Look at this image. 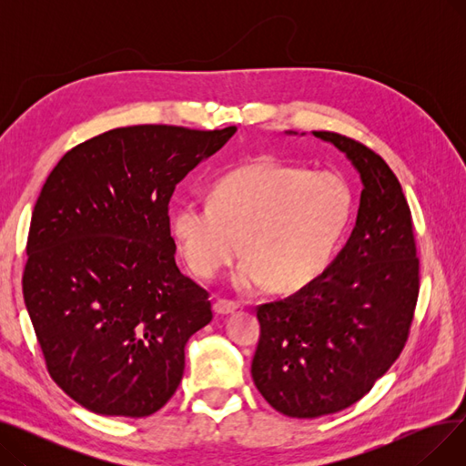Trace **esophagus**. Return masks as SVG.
I'll use <instances>...</instances> for the list:
<instances>
[{
	"label": "esophagus",
	"instance_id": "esophagus-1",
	"mask_svg": "<svg viewBox=\"0 0 466 466\" xmlns=\"http://www.w3.org/2000/svg\"><path fill=\"white\" fill-rule=\"evenodd\" d=\"M238 309V304L232 302V300H225V299H218L215 304H213V311L217 315H228V313H234Z\"/></svg>",
	"mask_w": 466,
	"mask_h": 466
}]
</instances>
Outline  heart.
Returning a JSON list of instances; mask_svg holds the SVG:
<instances>
[{"label":"heart","mask_w":466,"mask_h":466,"mask_svg":"<svg viewBox=\"0 0 466 466\" xmlns=\"http://www.w3.org/2000/svg\"><path fill=\"white\" fill-rule=\"evenodd\" d=\"M350 183L330 171L311 174L276 158H258L218 177L209 202H181L169 230L190 270L215 278L238 255V289L264 283L295 292L330 266L353 217Z\"/></svg>","instance_id":"1"}]
</instances>
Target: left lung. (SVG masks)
Masks as SVG:
<instances>
[{
  "label": "left lung",
  "mask_w": 466,
  "mask_h": 466,
  "mask_svg": "<svg viewBox=\"0 0 466 466\" xmlns=\"http://www.w3.org/2000/svg\"><path fill=\"white\" fill-rule=\"evenodd\" d=\"M311 134L348 157L362 192L355 228L327 272L257 308L253 381L268 404L299 420L346 410L369 393L404 350L420 295L411 213L397 176L351 137Z\"/></svg>",
  "instance_id": "8db88e82"
}]
</instances>
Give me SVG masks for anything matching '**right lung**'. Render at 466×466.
Masks as SVG:
<instances>
[{"mask_svg":"<svg viewBox=\"0 0 466 466\" xmlns=\"http://www.w3.org/2000/svg\"><path fill=\"white\" fill-rule=\"evenodd\" d=\"M115 128L67 151L32 213L22 292L46 370L83 408L145 418L176 393L209 292L176 264V187L234 134Z\"/></svg>","mask_w":466,"mask_h":466,"instance_id":"obj_1","label":"right lung"}]
</instances>
